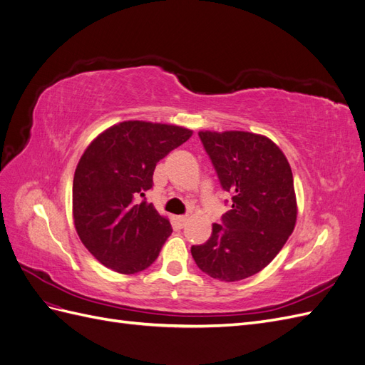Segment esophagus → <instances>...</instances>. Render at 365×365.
<instances>
[{
    "mask_svg": "<svg viewBox=\"0 0 365 365\" xmlns=\"http://www.w3.org/2000/svg\"><path fill=\"white\" fill-rule=\"evenodd\" d=\"M187 220H189V217L187 216H175V224L180 228H182L187 224Z\"/></svg>",
    "mask_w": 365,
    "mask_h": 365,
    "instance_id": "1",
    "label": "esophagus"
}]
</instances>
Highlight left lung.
I'll use <instances>...</instances> for the list:
<instances>
[{"mask_svg":"<svg viewBox=\"0 0 365 365\" xmlns=\"http://www.w3.org/2000/svg\"><path fill=\"white\" fill-rule=\"evenodd\" d=\"M222 189L233 195L224 225L192 247L202 272L220 282H239L272 262L292 235L297 196L291 165L282 149L247 130H200Z\"/></svg>","mask_w":365,"mask_h":365,"instance_id":"8db88e82","label":"left lung"}]
</instances>
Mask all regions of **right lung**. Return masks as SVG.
Masks as SVG:
<instances>
[{"label":"right lung","instance_id":"obj_1","mask_svg":"<svg viewBox=\"0 0 365 365\" xmlns=\"http://www.w3.org/2000/svg\"><path fill=\"white\" fill-rule=\"evenodd\" d=\"M192 134L176 125L126 120L85 149L74 172L73 220L82 244L103 267L135 274L157 260L172 235L169 217L135 197L152 189L157 163Z\"/></svg>","mask_w":365,"mask_h":365}]
</instances>
